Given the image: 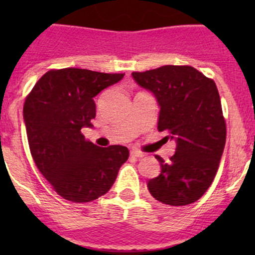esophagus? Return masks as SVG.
Instances as JSON below:
<instances>
[{
  "instance_id": "obj_1",
  "label": "esophagus",
  "mask_w": 255,
  "mask_h": 255,
  "mask_svg": "<svg viewBox=\"0 0 255 255\" xmlns=\"http://www.w3.org/2000/svg\"><path fill=\"white\" fill-rule=\"evenodd\" d=\"M143 155H144L143 153H140V151H138V150H134V149H133V150H130V156H133V158H142Z\"/></svg>"
}]
</instances>
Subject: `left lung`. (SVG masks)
<instances>
[{
  "label": "left lung",
  "mask_w": 255,
  "mask_h": 255,
  "mask_svg": "<svg viewBox=\"0 0 255 255\" xmlns=\"http://www.w3.org/2000/svg\"><path fill=\"white\" fill-rule=\"evenodd\" d=\"M132 78L155 97L158 129L176 149L170 160L155 155L161 170L148 181L155 200L168 206L197 201L212 184L226 144V123L215 81L192 66L165 65Z\"/></svg>",
  "instance_id": "8db88e82"
}]
</instances>
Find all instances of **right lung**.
I'll use <instances>...</instances> for the list:
<instances>
[{"mask_svg": "<svg viewBox=\"0 0 255 255\" xmlns=\"http://www.w3.org/2000/svg\"><path fill=\"white\" fill-rule=\"evenodd\" d=\"M123 76L75 68L50 70L25 99L23 120L33 160L65 200L90 202L106 194L129 156L126 146L101 148L81 133L92 127L95 97Z\"/></svg>", "mask_w": 255, "mask_h": 255, "instance_id": "obj_1", "label": "right lung"}]
</instances>
